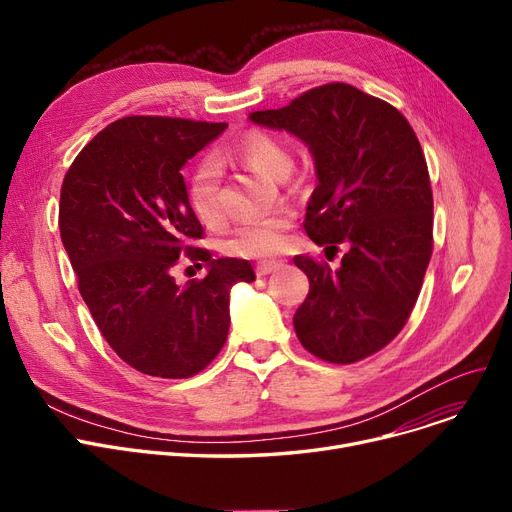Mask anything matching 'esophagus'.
Returning a JSON list of instances; mask_svg holds the SVG:
<instances>
[{
  "instance_id": "34e87169",
  "label": "esophagus",
  "mask_w": 512,
  "mask_h": 512,
  "mask_svg": "<svg viewBox=\"0 0 512 512\" xmlns=\"http://www.w3.org/2000/svg\"><path fill=\"white\" fill-rule=\"evenodd\" d=\"M280 267H282L280 261H263L255 267V272H257V276H267V274L280 270Z\"/></svg>"
}]
</instances>
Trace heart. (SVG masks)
<instances>
[{"mask_svg":"<svg viewBox=\"0 0 512 512\" xmlns=\"http://www.w3.org/2000/svg\"><path fill=\"white\" fill-rule=\"evenodd\" d=\"M228 155L265 176L284 180L292 170V153L274 132L247 130L228 147ZM186 199L195 218L215 228L224 222V205L220 197V168L205 159L193 168L186 180ZM294 215L286 209L242 222L224 242V251L242 259H272L290 247Z\"/></svg>","mask_w":512,"mask_h":512,"instance_id":"b5f03b06","label":"heart"}]
</instances>
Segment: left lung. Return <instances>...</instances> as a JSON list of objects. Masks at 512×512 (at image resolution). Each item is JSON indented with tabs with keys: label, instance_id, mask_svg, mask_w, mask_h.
Here are the masks:
<instances>
[{
	"label": "left lung",
	"instance_id": "8db88e82",
	"mask_svg": "<svg viewBox=\"0 0 512 512\" xmlns=\"http://www.w3.org/2000/svg\"><path fill=\"white\" fill-rule=\"evenodd\" d=\"M249 118L309 145L319 184L305 232L336 253L342 242L348 247L336 272L326 261L294 257L309 278L294 330L321 361L367 359L405 328L432 259L434 197L417 134L394 105L346 83L309 89Z\"/></svg>",
	"mask_w": 512,
	"mask_h": 512
}]
</instances>
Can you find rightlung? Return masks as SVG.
<instances>
[{"label": "right lung", "instance_id": "1", "mask_svg": "<svg viewBox=\"0 0 512 512\" xmlns=\"http://www.w3.org/2000/svg\"><path fill=\"white\" fill-rule=\"evenodd\" d=\"M226 122L128 116L103 128L68 168L60 232L95 324L116 355L145 375L184 380L203 371L230 326V288L253 282L245 259L195 247L203 226L188 207L184 164ZM186 254L205 279L175 284Z\"/></svg>", "mask_w": 512, "mask_h": 512}]
</instances>
